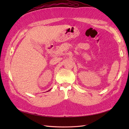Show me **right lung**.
Masks as SVG:
<instances>
[{
    "mask_svg": "<svg viewBox=\"0 0 129 129\" xmlns=\"http://www.w3.org/2000/svg\"><path fill=\"white\" fill-rule=\"evenodd\" d=\"M48 90V91H49V90Z\"/></svg>",
    "mask_w": 129,
    "mask_h": 129,
    "instance_id": "add662e5",
    "label": "right lung"
}]
</instances>
